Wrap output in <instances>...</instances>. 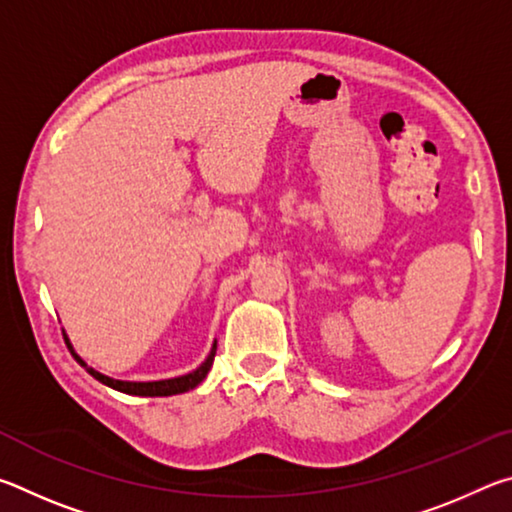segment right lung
Instances as JSON below:
<instances>
[{"mask_svg": "<svg viewBox=\"0 0 512 512\" xmlns=\"http://www.w3.org/2000/svg\"><path fill=\"white\" fill-rule=\"evenodd\" d=\"M65 336V332H63ZM65 343L69 352H72V357L81 363V366L90 372V375L94 379H99L101 384H106L110 388H115V391H121V393H128V395H142V397H167V395H178V393H187L192 391V388H196L201 381L207 377V372H210L212 368V361H214V354H216V341L212 345V352L207 354V359L198 366L196 370L187 372V375L183 377H173V379H160V381H121V379H112L108 375H103V372L94 370V368H88V363H85L79 354L74 352L72 343H69V339L65 336Z\"/></svg>", "mask_w": 512, "mask_h": 512, "instance_id": "1", "label": "right lung"}]
</instances>
